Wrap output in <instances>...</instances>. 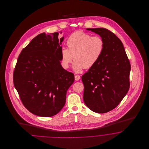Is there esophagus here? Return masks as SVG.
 Returning <instances> with one entry per match:
<instances>
[{
  "mask_svg": "<svg viewBox=\"0 0 149 149\" xmlns=\"http://www.w3.org/2000/svg\"><path fill=\"white\" fill-rule=\"evenodd\" d=\"M80 77L79 75H75V80L78 81L80 79Z\"/></svg>",
  "mask_w": 149,
  "mask_h": 149,
  "instance_id": "esophagus-1",
  "label": "esophagus"
}]
</instances>
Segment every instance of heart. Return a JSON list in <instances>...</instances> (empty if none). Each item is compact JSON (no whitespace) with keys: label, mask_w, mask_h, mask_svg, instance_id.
<instances>
[{"label":"heart","mask_w":149,"mask_h":149,"mask_svg":"<svg viewBox=\"0 0 149 149\" xmlns=\"http://www.w3.org/2000/svg\"><path fill=\"white\" fill-rule=\"evenodd\" d=\"M66 43L68 48L61 50V62L64 69H67L73 60L72 68L77 73L89 69L97 64L103 55L104 41L98 36L78 31L70 36Z\"/></svg>","instance_id":"obj_1"}]
</instances>
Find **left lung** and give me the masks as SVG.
<instances>
[{
	"label": "left lung",
	"mask_w": 149,
	"mask_h": 149,
	"mask_svg": "<svg viewBox=\"0 0 149 149\" xmlns=\"http://www.w3.org/2000/svg\"><path fill=\"white\" fill-rule=\"evenodd\" d=\"M99 35L104 49L98 62L81 77L83 99L93 112L107 113L117 106L130 88L131 65L120 38L103 28L86 29Z\"/></svg>",
	"instance_id": "obj_1"
}]
</instances>
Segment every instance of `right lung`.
<instances>
[{
	"label": "right lung",
	"mask_w": 149,
	"mask_h": 149,
	"mask_svg": "<svg viewBox=\"0 0 149 149\" xmlns=\"http://www.w3.org/2000/svg\"><path fill=\"white\" fill-rule=\"evenodd\" d=\"M58 32L42 33L35 37L22 51L13 73L23 104L41 117H52L62 109L74 81V74L61 65L64 37L58 40Z\"/></svg>",
	"instance_id": "obj_1"
}]
</instances>
